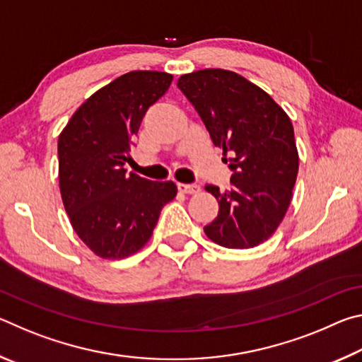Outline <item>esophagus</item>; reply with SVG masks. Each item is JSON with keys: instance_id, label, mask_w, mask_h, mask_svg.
<instances>
[{"instance_id": "esophagus-1", "label": "esophagus", "mask_w": 362, "mask_h": 362, "mask_svg": "<svg viewBox=\"0 0 362 362\" xmlns=\"http://www.w3.org/2000/svg\"><path fill=\"white\" fill-rule=\"evenodd\" d=\"M177 188L183 194H196L199 192V185H194V183H177Z\"/></svg>"}]
</instances>
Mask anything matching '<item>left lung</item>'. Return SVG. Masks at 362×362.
Masks as SVG:
<instances>
[{"instance_id": "1", "label": "left lung", "mask_w": 362, "mask_h": 362, "mask_svg": "<svg viewBox=\"0 0 362 362\" xmlns=\"http://www.w3.org/2000/svg\"><path fill=\"white\" fill-rule=\"evenodd\" d=\"M177 86L214 145L230 153V189L206 185L218 201V214L204 233L228 249L259 246L283 222L297 180L298 153L289 116L259 86L230 70L188 73Z\"/></svg>"}]
</instances>
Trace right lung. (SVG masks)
Instances as JSON below:
<instances>
[{"instance_id":"right-lung-1","label":"right lung","mask_w":362,"mask_h":362,"mask_svg":"<svg viewBox=\"0 0 362 362\" xmlns=\"http://www.w3.org/2000/svg\"><path fill=\"white\" fill-rule=\"evenodd\" d=\"M170 83L173 75L164 71L126 73L90 95L59 136L64 207L79 240L102 259L142 249L177 194L174 182H153L122 168L146 110Z\"/></svg>"}]
</instances>
